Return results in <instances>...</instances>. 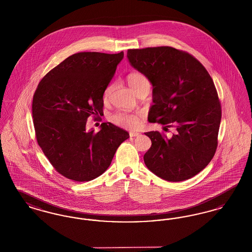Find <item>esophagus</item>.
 <instances>
[{
    "mask_svg": "<svg viewBox=\"0 0 252 252\" xmlns=\"http://www.w3.org/2000/svg\"><path fill=\"white\" fill-rule=\"evenodd\" d=\"M139 135H140V133H138V132H129L130 137H137Z\"/></svg>",
    "mask_w": 252,
    "mask_h": 252,
    "instance_id": "34e87169",
    "label": "esophagus"
}]
</instances>
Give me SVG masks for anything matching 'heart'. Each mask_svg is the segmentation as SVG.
Masks as SVG:
<instances>
[{
  "label": "heart",
  "mask_w": 252,
  "mask_h": 252,
  "mask_svg": "<svg viewBox=\"0 0 252 252\" xmlns=\"http://www.w3.org/2000/svg\"><path fill=\"white\" fill-rule=\"evenodd\" d=\"M127 82L133 89V91L137 90L139 87L143 85L149 84L148 79L143 73L140 72H132L127 76ZM111 91V86H108L105 91V96L107 97ZM109 120L114 125H117L122 127L128 129H136L141 126L140 116L138 114L126 113V112H117L110 116Z\"/></svg>",
  "instance_id": "b5f03b06"
}]
</instances>
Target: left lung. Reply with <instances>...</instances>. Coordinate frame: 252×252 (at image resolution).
Wrapping results in <instances>:
<instances>
[{
  "label": "left lung",
  "mask_w": 252,
  "mask_h": 252,
  "mask_svg": "<svg viewBox=\"0 0 252 252\" xmlns=\"http://www.w3.org/2000/svg\"><path fill=\"white\" fill-rule=\"evenodd\" d=\"M127 59L153 86L148 121L177 129L171 139L145 133L152 142L144 156L146 167L167 181L191 179L217 148L221 105L211 75L192 55L169 46L129 49Z\"/></svg>",
  "instance_id": "left-lung-1"
}]
</instances>
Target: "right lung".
I'll list each match as a JSON object with an SVG mask.
<instances>
[{"label": "right lung", "instance_id": "right-lung-1", "mask_svg": "<svg viewBox=\"0 0 252 252\" xmlns=\"http://www.w3.org/2000/svg\"><path fill=\"white\" fill-rule=\"evenodd\" d=\"M124 52H81L63 60L40 80L32 114L37 144L65 178L90 181L102 175L128 132L111 123L86 130L91 115L103 113V95Z\"/></svg>", "mask_w": 252, "mask_h": 252}]
</instances>
